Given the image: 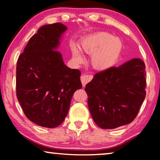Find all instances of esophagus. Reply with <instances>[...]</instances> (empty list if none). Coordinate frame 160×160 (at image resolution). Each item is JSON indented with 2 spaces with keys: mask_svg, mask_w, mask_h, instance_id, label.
Listing matches in <instances>:
<instances>
[{
  "mask_svg": "<svg viewBox=\"0 0 160 160\" xmlns=\"http://www.w3.org/2000/svg\"><path fill=\"white\" fill-rule=\"evenodd\" d=\"M93 78V76L92 75H83L81 76L80 79H81V82H82V85L85 87L87 83H88L89 82H90L92 79Z\"/></svg>",
  "mask_w": 160,
  "mask_h": 160,
  "instance_id": "esophagus-1",
  "label": "esophagus"
}]
</instances>
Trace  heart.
I'll list each match as a JSON object with an SVG mask.
<instances>
[{
  "label": "heart",
  "instance_id": "1",
  "mask_svg": "<svg viewBox=\"0 0 160 160\" xmlns=\"http://www.w3.org/2000/svg\"><path fill=\"white\" fill-rule=\"evenodd\" d=\"M123 49V43L118 37L106 32H100L87 37L80 44V50L92 56L91 63L94 69L106 71L118 63ZM72 59L75 63H84L82 53L72 46Z\"/></svg>",
  "mask_w": 160,
  "mask_h": 160
}]
</instances>
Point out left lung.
<instances>
[{"label":"left lung","mask_w":160,"mask_h":160,"mask_svg":"<svg viewBox=\"0 0 160 160\" xmlns=\"http://www.w3.org/2000/svg\"><path fill=\"white\" fill-rule=\"evenodd\" d=\"M145 69L142 60L132 58L98 72L87 84L89 110L97 126L113 129L134 120L146 94Z\"/></svg>","instance_id":"1"}]
</instances>
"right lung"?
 Here are the masks:
<instances>
[{
    "label": "right lung",
    "instance_id": "1",
    "mask_svg": "<svg viewBox=\"0 0 160 160\" xmlns=\"http://www.w3.org/2000/svg\"><path fill=\"white\" fill-rule=\"evenodd\" d=\"M66 26H42L19 56L16 91L25 116L45 128L63 123L75 91L82 88L79 70L64 64L58 48Z\"/></svg>",
    "mask_w": 160,
    "mask_h": 160
}]
</instances>
